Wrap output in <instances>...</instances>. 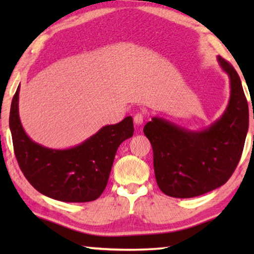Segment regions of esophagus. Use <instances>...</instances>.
<instances>
[{
    "label": "esophagus",
    "instance_id": "34e87169",
    "mask_svg": "<svg viewBox=\"0 0 254 254\" xmlns=\"http://www.w3.org/2000/svg\"><path fill=\"white\" fill-rule=\"evenodd\" d=\"M133 121H134L135 126H141V124H142L144 121V114L141 113V112L136 113L134 117H133Z\"/></svg>",
    "mask_w": 254,
    "mask_h": 254
}]
</instances>
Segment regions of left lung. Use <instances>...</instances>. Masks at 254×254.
<instances>
[{
  "mask_svg": "<svg viewBox=\"0 0 254 254\" xmlns=\"http://www.w3.org/2000/svg\"><path fill=\"white\" fill-rule=\"evenodd\" d=\"M231 81L224 114L200 132L152 118L143 132L153 150L156 180L163 194L190 198L214 190L230 179L242 156L249 128V106L234 67L218 56Z\"/></svg>",
  "mask_w": 254,
  "mask_h": 254,
  "instance_id": "1",
  "label": "left lung"
}]
</instances>
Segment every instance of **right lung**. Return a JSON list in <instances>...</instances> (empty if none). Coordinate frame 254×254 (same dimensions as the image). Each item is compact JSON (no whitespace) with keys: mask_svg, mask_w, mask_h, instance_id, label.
I'll return each mask as SVG.
<instances>
[{"mask_svg":"<svg viewBox=\"0 0 254 254\" xmlns=\"http://www.w3.org/2000/svg\"><path fill=\"white\" fill-rule=\"evenodd\" d=\"M19 92L11 104L10 130L15 158L28 182L50 198L67 203L97 199L107 185L119 145L133 135L131 117L103 127L74 148L56 150L33 142L19 118Z\"/></svg>","mask_w":254,"mask_h":254,"instance_id":"right-lung-1","label":"right lung"}]
</instances>
